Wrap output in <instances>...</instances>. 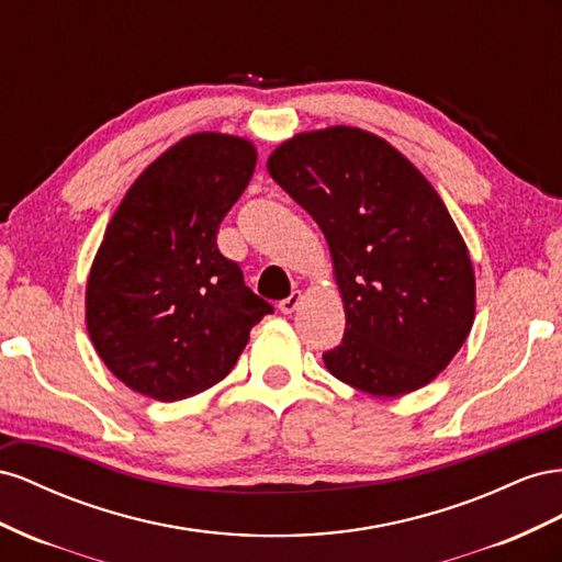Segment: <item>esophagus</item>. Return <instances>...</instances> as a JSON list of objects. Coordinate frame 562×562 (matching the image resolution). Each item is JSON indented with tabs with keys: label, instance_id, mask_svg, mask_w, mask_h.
I'll use <instances>...</instances> for the list:
<instances>
[{
	"label": "esophagus",
	"instance_id": "obj_1",
	"mask_svg": "<svg viewBox=\"0 0 562 562\" xmlns=\"http://www.w3.org/2000/svg\"><path fill=\"white\" fill-rule=\"evenodd\" d=\"M301 299H303V294H301V292H292L290 296H286V299H282V301L278 303V308H280L282 313H286V315H290V313H294V311L299 308V303H301Z\"/></svg>",
	"mask_w": 562,
	"mask_h": 562
}]
</instances>
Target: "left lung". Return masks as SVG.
<instances>
[{
    "mask_svg": "<svg viewBox=\"0 0 562 562\" xmlns=\"http://www.w3.org/2000/svg\"><path fill=\"white\" fill-rule=\"evenodd\" d=\"M268 171L329 245L346 334L323 356L327 370L376 397L424 389L475 319L471 256L436 188L358 126L296 134L272 150Z\"/></svg>",
    "mask_w": 562,
    "mask_h": 562,
    "instance_id": "1",
    "label": "left lung"
}]
</instances>
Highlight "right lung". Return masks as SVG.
I'll use <instances>...</instances> for the list:
<instances>
[{"label":"right lung","instance_id":"obj_1","mask_svg":"<svg viewBox=\"0 0 562 562\" xmlns=\"http://www.w3.org/2000/svg\"><path fill=\"white\" fill-rule=\"evenodd\" d=\"M256 167L254 143L200 132L126 190L87 280L91 344L124 386L162 403L212 389L272 313L216 247Z\"/></svg>","mask_w":562,"mask_h":562}]
</instances>
